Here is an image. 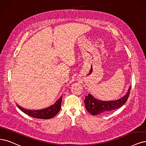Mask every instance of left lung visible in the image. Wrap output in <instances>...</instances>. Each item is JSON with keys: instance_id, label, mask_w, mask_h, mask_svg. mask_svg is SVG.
<instances>
[{"instance_id": "obj_1", "label": "left lung", "mask_w": 146, "mask_h": 146, "mask_svg": "<svg viewBox=\"0 0 146 146\" xmlns=\"http://www.w3.org/2000/svg\"><path fill=\"white\" fill-rule=\"evenodd\" d=\"M131 88V87H129L127 93L123 98L115 100L102 101L96 99L91 94H88V96H85L84 100L85 108L93 115L106 113L119 108L127 100Z\"/></svg>"}]
</instances>
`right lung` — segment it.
<instances>
[{
  "label": "right lung",
  "mask_w": 146,
  "mask_h": 146,
  "mask_svg": "<svg viewBox=\"0 0 146 146\" xmlns=\"http://www.w3.org/2000/svg\"><path fill=\"white\" fill-rule=\"evenodd\" d=\"M62 102V96L61 98L57 100L53 105L50 106L46 108L40 110H31L23 108L19 105L16 104L19 108L26 114L32 117L36 118H41V119H50L55 117L59 110L61 109Z\"/></svg>",
  "instance_id": "right-lung-1"
}]
</instances>
